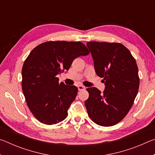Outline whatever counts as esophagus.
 Wrapping results in <instances>:
<instances>
[{
    "mask_svg": "<svg viewBox=\"0 0 155 155\" xmlns=\"http://www.w3.org/2000/svg\"><path fill=\"white\" fill-rule=\"evenodd\" d=\"M78 90L79 91L84 90H85V87H84V86H83V85H78Z\"/></svg>",
    "mask_w": 155,
    "mask_h": 155,
    "instance_id": "obj_1",
    "label": "esophagus"
}]
</instances>
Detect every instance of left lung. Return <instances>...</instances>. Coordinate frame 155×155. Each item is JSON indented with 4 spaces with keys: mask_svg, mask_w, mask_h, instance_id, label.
<instances>
[{
    "mask_svg": "<svg viewBox=\"0 0 155 155\" xmlns=\"http://www.w3.org/2000/svg\"><path fill=\"white\" fill-rule=\"evenodd\" d=\"M96 74L103 78V93L89 87L85 104L92 121L103 127L117 124L129 111L137 96L140 78L134 57L120 43L89 41Z\"/></svg>",
    "mask_w": 155,
    "mask_h": 155,
    "instance_id": "left-lung-1",
    "label": "left lung"
}]
</instances>
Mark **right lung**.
<instances>
[{
	"label": "right lung",
	"instance_id": "add662e5",
	"mask_svg": "<svg viewBox=\"0 0 155 155\" xmlns=\"http://www.w3.org/2000/svg\"><path fill=\"white\" fill-rule=\"evenodd\" d=\"M89 53L81 41H51L28 54L22 70V88L31 112L40 122L55 124L67 117L78 88L59 83L57 75L69 70L78 57Z\"/></svg>",
	"mask_w": 155,
	"mask_h": 155
}]
</instances>
